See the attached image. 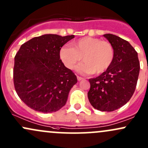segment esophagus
<instances>
[{"mask_svg":"<svg viewBox=\"0 0 148 148\" xmlns=\"http://www.w3.org/2000/svg\"><path fill=\"white\" fill-rule=\"evenodd\" d=\"M77 79H78V81H82V80H83V79H84V78L79 77V76H77Z\"/></svg>","mask_w":148,"mask_h":148,"instance_id":"1","label":"esophagus"}]
</instances>
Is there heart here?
I'll return each mask as SVG.
<instances>
[{"instance_id":"obj_1","label":"heart","mask_w":148,"mask_h":148,"mask_svg":"<svg viewBox=\"0 0 148 148\" xmlns=\"http://www.w3.org/2000/svg\"><path fill=\"white\" fill-rule=\"evenodd\" d=\"M72 47L64 45L60 50V57L64 64L72 69L82 59L84 62L78 66L84 74H101L112 63L114 50L108 41L93 37H84L71 43Z\"/></svg>"}]
</instances>
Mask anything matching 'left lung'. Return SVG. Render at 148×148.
I'll return each mask as SVG.
<instances>
[{"mask_svg": "<svg viewBox=\"0 0 148 148\" xmlns=\"http://www.w3.org/2000/svg\"><path fill=\"white\" fill-rule=\"evenodd\" d=\"M112 46L114 60L106 71L89 79L88 98L96 110L112 112L129 101L140 71L138 53L127 40L111 34H104Z\"/></svg>", "mask_w": 148, "mask_h": 148, "instance_id": "obj_1", "label": "left lung"}]
</instances>
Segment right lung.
<instances>
[{"instance_id": "1", "label": "right lung", "mask_w": 148, "mask_h": 148, "mask_svg": "<svg viewBox=\"0 0 148 148\" xmlns=\"http://www.w3.org/2000/svg\"><path fill=\"white\" fill-rule=\"evenodd\" d=\"M74 35L45 34L21 45L14 57V88L27 106L35 111L50 113L66 104L77 76L64 65L61 48Z\"/></svg>"}]
</instances>
